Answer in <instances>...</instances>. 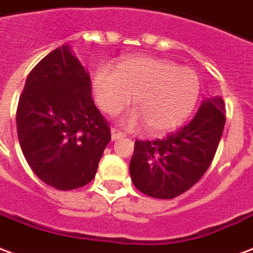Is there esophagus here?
Listing matches in <instances>:
<instances>
[{
  "label": "esophagus",
  "mask_w": 253,
  "mask_h": 253,
  "mask_svg": "<svg viewBox=\"0 0 253 253\" xmlns=\"http://www.w3.org/2000/svg\"><path fill=\"white\" fill-rule=\"evenodd\" d=\"M111 134H112V140L116 141V140H120V138H124L125 134L123 132H120L119 129L116 128H112L111 129Z\"/></svg>",
  "instance_id": "esophagus-1"
}]
</instances>
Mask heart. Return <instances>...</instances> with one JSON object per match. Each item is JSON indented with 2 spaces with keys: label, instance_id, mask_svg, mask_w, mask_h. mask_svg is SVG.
Returning <instances> with one entry per match:
<instances>
[{
  "label": "heart",
  "instance_id": "heart-1",
  "mask_svg": "<svg viewBox=\"0 0 253 253\" xmlns=\"http://www.w3.org/2000/svg\"><path fill=\"white\" fill-rule=\"evenodd\" d=\"M200 81L192 69L161 58L137 57L119 64L116 72L102 68L94 77V93L108 115H117L133 97L128 126L140 123L149 133H161L187 119L196 104Z\"/></svg>",
  "mask_w": 253,
  "mask_h": 253
}]
</instances>
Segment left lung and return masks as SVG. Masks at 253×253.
Segmentation results:
<instances>
[{
	"mask_svg": "<svg viewBox=\"0 0 253 253\" xmlns=\"http://www.w3.org/2000/svg\"><path fill=\"white\" fill-rule=\"evenodd\" d=\"M225 124L219 96L206 98L193 119L167 137L134 142L129 172L134 187L156 199H173L203 177Z\"/></svg>",
	"mask_w": 253,
	"mask_h": 253,
	"instance_id": "obj_1",
	"label": "left lung"
}]
</instances>
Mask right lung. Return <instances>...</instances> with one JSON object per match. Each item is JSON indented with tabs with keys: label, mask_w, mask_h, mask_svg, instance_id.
<instances>
[{
	"label": "right lung",
	"mask_w": 253,
	"mask_h": 253,
	"mask_svg": "<svg viewBox=\"0 0 253 253\" xmlns=\"http://www.w3.org/2000/svg\"><path fill=\"white\" fill-rule=\"evenodd\" d=\"M16 120L22 153L40 180L60 191L92 181L111 129L94 105L88 69L69 45L30 72Z\"/></svg>",
	"instance_id": "right-lung-1"
}]
</instances>
